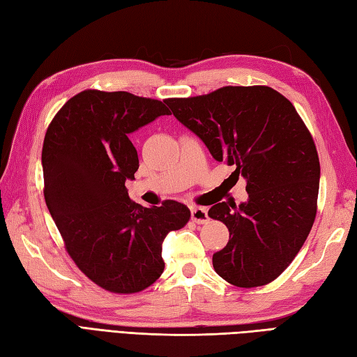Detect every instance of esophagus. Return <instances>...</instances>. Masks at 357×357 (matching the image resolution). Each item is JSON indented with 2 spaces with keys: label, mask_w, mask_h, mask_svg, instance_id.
Instances as JSON below:
<instances>
[{
  "label": "esophagus",
  "mask_w": 357,
  "mask_h": 357,
  "mask_svg": "<svg viewBox=\"0 0 357 357\" xmlns=\"http://www.w3.org/2000/svg\"><path fill=\"white\" fill-rule=\"evenodd\" d=\"M192 219L196 224H206L208 221V213L206 207H193Z\"/></svg>",
  "instance_id": "esophagus-1"
}]
</instances>
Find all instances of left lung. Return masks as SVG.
<instances>
[{
    "mask_svg": "<svg viewBox=\"0 0 357 357\" xmlns=\"http://www.w3.org/2000/svg\"><path fill=\"white\" fill-rule=\"evenodd\" d=\"M165 102L216 161L247 179V202L208 210L230 231L213 255L215 271L241 288L273 282L299 253L316 218L321 165L312 133L294 105L268 86H225Z\"/></svg>",
    "mask_w": 357,
    "mask_h": 357,
    "instance_id": "8db88e82",
    "label": "left lung"
}]
</instances>
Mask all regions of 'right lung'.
Wrapping results in <instances>:
<instances>
[{
  "instance_id": "right-lung-1",
  "label": "right lung",
  "mask_w": 357,
  "mask_h": 357,
  "mask_svg": "<svg viewBox=\"0 0 357 357\" xmlns=\"http://www.w3.org/2000/svg\"><path fill=\"white\" fill-rule=\"evenodd\" d=\"M164 102L87 89L58 110L44 136L45 204L77 267L110 293L153 284L164 271V238L190 219L184 204L147 208L126 188L139 167L128 135L170 115Z\"/></svg>"
}]
</instances>
